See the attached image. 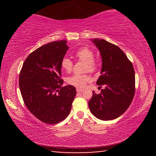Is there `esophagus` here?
<instances>
[{"instance_id":"obj_1","label":"esophagus","mask_w":156,"mask_h":156,"mask_svg":"<svg viewBox=\"0 0 156 156\" xmlns=\"http://www.w3.org/2000/svg\"><path fill=\"white\" fill-rule=\"evenodd\" d=\"M76 91H77L78 93H82L84 91L83 89H80V88H77L76 89Z\"/></svg>"}]
</instances>
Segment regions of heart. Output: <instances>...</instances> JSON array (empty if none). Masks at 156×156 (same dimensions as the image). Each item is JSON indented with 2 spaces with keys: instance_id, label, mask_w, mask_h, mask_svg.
<instances>
[{
  "instance_id": "heart-1",
  "label": "heart",
  "mask_w": 156,
  "mask_h": 156,
  "mask_svg": "<svg viewBox=\"0 0 156 156\" xmlns=\"http://www.w3.org/2000/svg\"><path fill=\"white\" fill-rule=\"evenodd\" d=\"M75 56L79 60L87 63L86 70L94 72L96 65L94 62V52L87 47H81L75 53ZM60 66L63 70L70 72L73 67V62L67 57H64L60 62ZM90 80L89 76L87 74H74L69 77L67 80L68 84L78 88H83L87 83Z\"/></svg>"
}]
</instances>
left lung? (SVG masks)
I'll return each instance as SVG.
<instances>
[{
    "label": "left lung",
    "mask_w": 156,
    "mask_h": 156,
    "mask_svg": "<svg viewBox=\"0 0 156 156\" xmlns=\"http://www.w3.org/2000/svg\"><path fill=\"white\" fill-rule=\"evenodd\" d=\"M100 53L101 76L96 82L104 85L99 94L93 91L89 107L102 120L115 119L128 109L135 94V72L132 63L120 47L103 39H91Z\"/></svg>",
    "instance_id": "8db88e82"
}]
</instances>
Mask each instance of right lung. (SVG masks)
Instances as JSON below:
<instances>
[{"instance_id":"1","label":"right lung","mask_w":156,"mask_h":156,"mask_svg":"<svg viewBox=\"0 0 156 156\" xmlns=\"http://www.w3.org/2000/svg\"><path fill=\"white\" fill-rule=\"evenodd\" d=\"M66 41H54L31 52L23 63L19 87L27 109L38 120L54 125L69 114L76 90L62 87L60 62L69 49Z\"/></svg>"}]
</instances>
